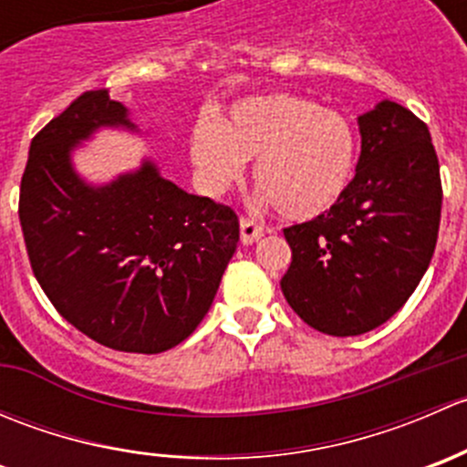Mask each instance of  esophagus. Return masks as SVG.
Instances as JSON below:
<instances>
[{
	"instance_id": "obj_1",
	"label": "esophagus",
	"mask_w": 467,
	"mask_h": 467,
	"mask_svg": "<svg viewBox=\"0 0 467 467\" xmlns=\"http://www.w3.org/2000/svg\"><path fill=\"white\" fill-rule=\"evenodd\" d=\"M239 230H242V244H244V246H251V244H255L257 239H260L264 234V225L257 223V221H253V219L239 221Z\"/></svg>"
}]
</instances>
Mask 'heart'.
I'll return each instance as SVG.
<instances>
[{"instance_id":"1","label":"heart","mask_w":467,"mask_h":467,"mask_svg":"<svg viewBox=\"0 0 467 467\" xmlns=\"http://www.w3.org/2000/svg\"><path fill=\"white\" fill-rule=\"evenodd\" d=\"M190 155L207 194H223L255 160L257 190L282 216L309 221L341 203L359 164V133L346 115L294 94L234 103L228 115L199 121Z\"/></svg>"}]
</instances>
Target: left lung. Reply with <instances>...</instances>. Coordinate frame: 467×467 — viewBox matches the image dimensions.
Segmentation results:
<instances>
[{"label": "left lung", "instance_id": "1", "mask_svg": "<svg viewBox=\"0 0 467 467\" xmlns=\"http://www.w3.org/2000/svg\"><path fill=\"white\" fill-rule=\"evenodd\" d=\"M361 155L341 203L285 228L282 294L309 327L357 337L389 321L434 255L442 187L430 129L400 103L359 117Z\"/></svg>", "mask_w": 467, "mask_h": 467}]
</instances>
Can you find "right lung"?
I'll list each match as a JSON object with an SVG mask.
<instances>
[{
  "mask_svg": "<svg viewBox=\"0 0 467 467\" xmlns=\"http://www.w3.org/2000/svg\"><path fill=\"white\" fill-rule=\"evenodd\" d=\"M99 129L138 133L108 89L74 99L33 138L20 185L26 253L47 298L78 332L112 350L158 355L203 321L237 251L239 219L160 176L150 160L89 185L72 150Z\"/></svg>",
  "mask_w": 467,
  "mask_h": 467,
  "instance_id": "add662e5",
  "label": "right lung"
}]
</instances>
